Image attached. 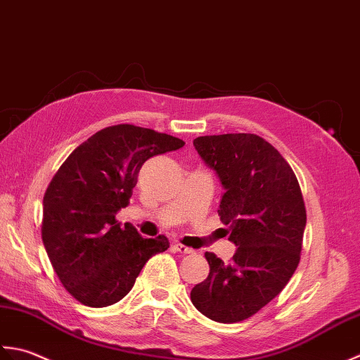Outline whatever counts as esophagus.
<instances>
[{
  "mask_svg": "<svg viewBox=\"0 0 360 360\" xmlns=\"http://www.w3.org/2000/svg\"><path fill=\"white\" fill-rule=\"evenodd\" d=\"M172 247H174V250H175V252L183 253V255H188V253H193V252H194L193 248H189V247H186V245H183V244H180V242H177V244H174Z\"/></svg>",
  "mask_w": 360,
  "mask_h": 360,
  "instance_id": "1",
  "label": "esophagus"
}]
</instances>
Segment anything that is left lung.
Here are the masks:
<instances>
[{
    "label": "left lung",
    "instance_id": "left-lung-1",
    "mask_svg": "<svg viewBox=\"0 0 360 360\" xmlns=\"http://www.w3.org/2000/svg\"><path fill=\"white\" fill-rule=\"evenodd\" d=\"M194 148L225 188L217 212L238 250L229 264L205 253L210 274L191 290V302L205 317L236 323L272 302L298 267L302 188L281 153L255 134L199 136Z\"/></svg>",
    "mask_w": 360,
    "mask_h": 360
}]
</instances>
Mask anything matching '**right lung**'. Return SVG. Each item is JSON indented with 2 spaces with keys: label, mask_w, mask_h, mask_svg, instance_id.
I'll return each instance as SVG.
<instances>
[{
  "label": "right lung",
  "mask_w": 360,
  "mask_h": 360,
  "mask_svg": "<svg viewBox=\"0 0 360 360\" xmlns=\"http://www.w3.org/2000/svg\"><path fill=\"white\" fill-rule=\"evenodd\" d=\"M183 146L180 138L118 124L96 131L58 167L43 197L41 239L58 280L79 303H118L144 264L169 248L165 234L146 239L115 214L130 203L144 161Z\"/></svg>",
  "instance_id": "obj_1"
}]
</instances>
